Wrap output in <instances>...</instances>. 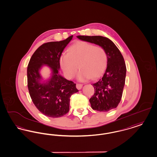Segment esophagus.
<instances>
[{
    "label": "esophagus",
    "mask_w": 157,
    "mask_h": 157,
    "mask_svg": "<svg viewBox=\"0 0 157 157\" xmlns=\"http://www.w3.org/2000/svg\"><path fill=\"white\" fill-rule=\"evenodd\" d=\"M82 84H80V83H77L76 84V88L78 89V90H80V89H81L82 88Z\"/></svg>",
    "instance_id": "obj_1"
}]
</instances>
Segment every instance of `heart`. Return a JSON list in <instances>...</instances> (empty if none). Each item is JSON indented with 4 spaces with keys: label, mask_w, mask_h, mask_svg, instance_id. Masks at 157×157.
Instances as JSON below:
<instances>
[{
    "label": "heart",
    "mask_w": 157,
    "mask_h": 157,
    "mask_svg": "<svg viewBox=\"0 0 157 157\" xmlns=\"http://www.w3.org/2000/svg\"><path fill=\"white\" fill-rule=\"evenodd\" d=\"M106 51L101 46L85 41H78L69 47L68 52L59 58L60 65L66 76L73 78L77 72L78 66L81 69L78 79L85 81L99 78L106 66Z\"/></svg>",
    "instance_id": "b5f03b06"
}]
</instances>
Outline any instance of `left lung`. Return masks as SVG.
Here are the masks:
<instances>
[{
  "label": "left lung",
  "instance_id": "1",
  "mask_svg": "<svg viewBox=\"0 0 157 157\" xmlns=\"http://www.w3.org/2000/svg\"><path fill=\"white\" fill-rule=\"evenodd\" d=\"M79 40L102 47L106 51L107 68L103 76L92 85L94 94L89 99L92 108L107 112L116 108L121 101L125 84L126 67L123 56L108 38L78 36Z\"/></svg>",
  "mask_w": 157,
  "mask_h": 157
}]
</instances>
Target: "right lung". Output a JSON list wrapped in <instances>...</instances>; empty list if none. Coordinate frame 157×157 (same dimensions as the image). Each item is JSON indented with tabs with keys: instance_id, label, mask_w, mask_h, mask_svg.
<instances>
[{
	"instance_id": "1",
	"label": "right lung",
	"mask_w": 157,
	"mask_h": 157,
	"mask_svg": "<svg viewBox=\"0 0 157 157\" xmlns=\"http://www.w3.org/2000/svg\"><path fill=\"white\" fill-rule=\"evenodd\" d=\"M73 36L60 41L41 45L33 54L27 67V86L32 101L45 116L60 117L69 112L70 98L79 90L76 84L59 74V58ZM44 64L52 70L50 79L42 82L39 70Z\"/></svg>"
}]
</instances>
